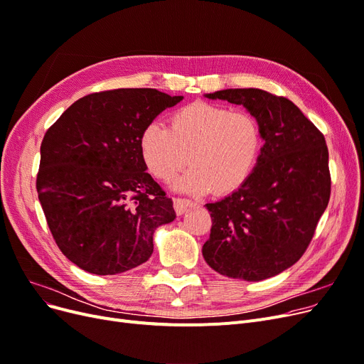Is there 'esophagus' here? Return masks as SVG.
<instances>
[{
  "label": "esophagus",
  "mask_w": 364,
  "mask_h": 364,
  "mask_svg": "<svg viewBox=\"0 0 364 364\" xmlns=\"http://www.w3.org/2000/svg\"><path fill=\"white\" fill-rule=\"evenodd\" d=\"M172 202H173V210H176V213L178 215L184 214L188 208H192V207H195V205H196L193 200L183 199V198H173Z\"/></svg>",
  "instance_id": "esophagus-1"
}]
</instances>
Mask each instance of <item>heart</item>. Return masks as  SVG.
<instances>
[{
    "instance_id": "heart-1",
    "label": "heart",
    "mask_w": 364,
    "mask_h": 364,
    "mask_svg": "<svg viewBox=\"0 0 364 364\" xmlns=\"http://www.w3.org/2000/svg\"><path fill=\"white\" fill-rule=\"evenodd\" d=\"M263 147L259 122L225 105L192 102L169 114L168 128L147 123L139 134V151L151 176L176 181L181 192L232 193L250 178Z\"/></svg>"
}]
</instances>
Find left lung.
I'll use <instances>...</instances> for the list:
<instances>
[{
    "instance_id": "8db88e82",
    "label": "left lung",
    "mask_w": 364,
    "mask_h": 364,
    "mask_svg": "<svg viewBox=\"0 0 364 364\" xmlns=\"http://www.w3.org/2000/svg\"><path fill=\"white\" fill-rule=\"evenodd\" d=\"M205 97L244 105L259 122L264 144L238 191L205 205L213 226L203 259L229 278L275 277L304 256L327 208L331 181L324 135L290 100L262 89Z\"/></svg>"
}]
</instances>
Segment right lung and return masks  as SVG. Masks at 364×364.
<instances>
[{
	"label": "right lung",
	"mask_w": 364,
	"mask_h": 364,
	"mask_svg": "<svg viewBox=\"0 0 364 364\" xmlns=\"http://www.w3.org/2000/svg\"><path fill=\"white\" fill-rule=\"evenodd\" d=\"M183 97L156 89L86 95L47 129L37 192L64 256L95 275H116L153 252L154 230L176 218L149 172L139 134Z\"/></svg>",
	"instance_id": "obj_1"
}]
</instances>
